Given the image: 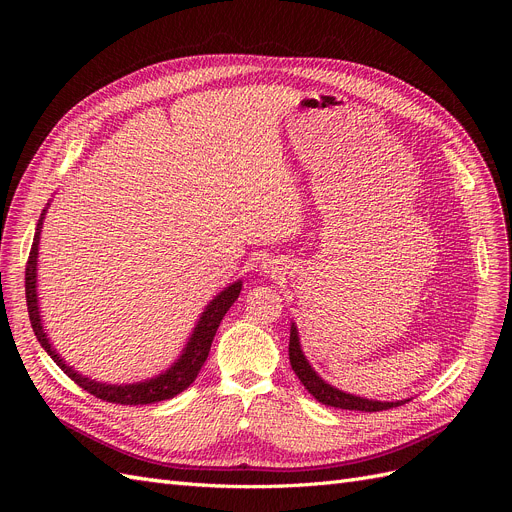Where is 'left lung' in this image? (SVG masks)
<instances>
[{
    "instance_id": "left-lung-1",
    "label": "left lung",
    "mask_w": 512,
    "mask_h": 512,
    "mask_svg": "<svg viewBox=\"0 0 512 512\" xmlns=\"http://www.w3.org/2000/svg\"><path fill=\"white\" fill-rule=\"evenodd\" d=\"M288 355H290V365L297 373V378L303 382V386L309 390V394L319 400L321 405L334 407V409H346V411H365V413H375V411H386L392 407L405 405L409 400H396V402H382V400H369L361 398L355 394H346L328 382H324L319 375L313 371L309 361L305 359L301 351V342H299V330L297 326H290V344H288Z\"/></svg>"
}]
</instances>
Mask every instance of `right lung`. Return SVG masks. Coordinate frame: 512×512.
Masks as SVG:
<instances>
[{
  "label": "right lung",
  "instance_id": "right-lung-1",
  "mask_svg": "<svg viewBox=\"0 0 512 512\" xmlns=\"http://www.w3.org/2000/svg\"><path fill=\"white\" fill-rule=\"evenodd\" d=\"M45 211L41 213V220L37 224L35 230V238H33V247L29 253V261H26V274H24V290H26V307H29V317H31V326L33 332L37 336V340L41 342V346L45 348V353L53 359L68 378L78 384L83 390H87L89 394L105 400V402H116V405H151V402H159V400H168L174 398L176 394L184 392L188 386H191L209 355V348L213 342L215 332H218V326L222 324V319L226 315V311L234 305V301L238 299L242 282H234L228 288H224L218 297H215L205 311L201 313L197 326L188 338L182 355L178 357V361L166 369L164 373H159L157 378H151L147 382H137V384H122V386H114V384H101L95 380L85 378L78 371H74L70 365H66V361L56 353V348L49 344V338L43 330L41 324V315H39V301H37V255H39V238H41V226H43V218Z\"/></svg>",
  "mask_w": 512,
  "mask_h": 512
}]
</instances>
